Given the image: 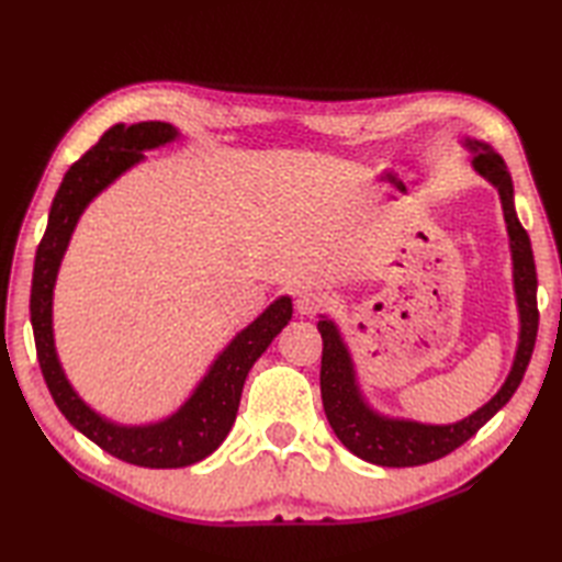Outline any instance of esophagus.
I'll return each instance as SVG.
<instances>
[{"instance_id": "esophagus-1", "label": "esophagus", "mask_w": 562, "mask_h": 562, "mask_svg": "<svg viewBox=\"0 0 562 562\" xmlns=\"http://www.w3.org/2000/svg\"><path fill=\"white\" fill-rule=\"evenodd\" d=\"M326 308V300L316 292H302L296 296V312L302 316H316Z\"/></svg>"}]
</instances>
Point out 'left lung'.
Listing matches in <instances>:
<instances>
[{"label":"left lung","instance_id":"8db88e82","mask_svg":"<svg viewBox=\"0 0 562 562\" xmlns=\"http://www.w3.org/2000/svg\"><path fill=\"white\" fill-rule=\"evenodd\" d=\"M469 147L475 151V171L485 176L499 190V200H503L505 210L512 260H515L517 304L521 316L515 364H512V372L503 389L495 393V398L487 401L473 415L463 417L461 423L420 425L411 420H389V417H381L374 411H369L367 403L362 401L360 389L355 384L350 355L345 350L338 328L328 318L318 321V333L324 338V352H321V398H324L326 417L342 445L355 457L369 463L403 469V465H423L447 457L453 449H459L463 441H469L515 396L531 360L536 330H539V306H536V266L529 234L517 220L515 188H512V178L507 173L503 157L483 145V142H469Z\"/></svg>","mask_w":562,"mask_h":562}]
</instances>
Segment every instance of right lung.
<instances>
[{"mask_svg":"<svg viewBox=\"0 0 562 562\" xmlns=\"http://www.w3.org/2000/svg\"><path fill=\"white\" fill-rule=\"evenodd\" d=\"M178 130L169 123L113 125L81 159L69 166L59 183L45 234L35 250L31 284V324L41 372L50 396L67 420L93 445L115 459L145 465V469H181L198 463L217 449L236 420L244 381L258 357L268 350L272 338L292 318V302L280 296L254 324L244 328L214 360L207 376L200 381L183 408L157 425L121 427L93 413L83 403L57 362L53 342V288L59 260L83 207L101 190L113 183L130 166L145 159V149L176 139Z\"/></svg>","mask_w":562,"mask_h":562,"instance_id":"add662e5","label":"right lung"}]
</instances>
